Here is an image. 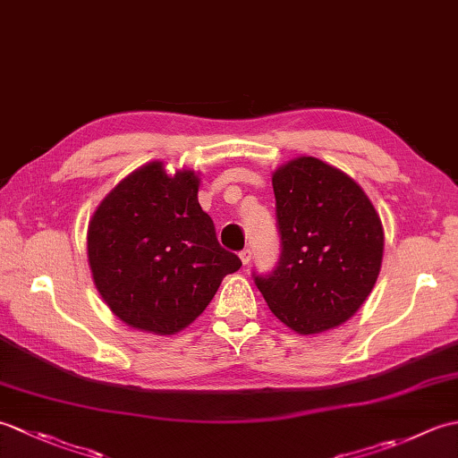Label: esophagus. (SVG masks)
I'll list each match as a JSON object with an SVG mask.
<instances>
[{"instance_id": "1", "label": "esophagus", "mask_w": 458, "mask_h": 458, "mask_svg": "<svg viewBox=\"0 0 458 458\" xmlns=\"http://www.w3.org/2000/svg\"><path fill=\"white\" fill-rule=\"evenodd\" d=\"M240 259H242V264L244 266H248L250 261H251V250L250 248H246V250H242L240 251Z\"/></svg>"}]
</instances>
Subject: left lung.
Instances as JSON below:
<instances>
[{"label":"left lung","instance_id":"left-lung-1","mask_svg":"<svg viewBox=\"0 0 458 458\" xmlns=\"http://www.w3.org/2000/svg\"><path fill=\"white\" fill-rule=\"evenodd\" d=\"M281 254L254 281L281 323L299 335L323 333L352 317L372 291L384 230L358 184L315 157L274 173Z\"/></svg>","mask_w":458,"mask_h":458}]
</instances>
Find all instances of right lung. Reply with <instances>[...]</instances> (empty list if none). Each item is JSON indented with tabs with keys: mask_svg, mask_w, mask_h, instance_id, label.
Instances as JSON below:
<instances>
[{
	"mask_svg": "<svg viewBox=\"0 0 458 458\" xmlns=\"http://www.w3.org/2000/svg\"><path fill=\"white\" fill-rule=\"evenodd\" d=\"M199 177L155 161L125 177L94 212L89 261L96 289L133 328L173 335L191 325L240 269L199 204Z\"/></svg>",
	"mask_w": 458,
	"mask_h": 458,
	"instance_id": "obj_1",
	"label": "right lung"
}]
</instances>
